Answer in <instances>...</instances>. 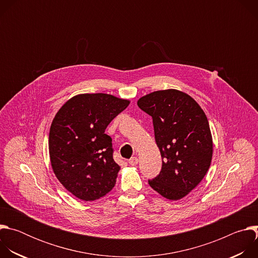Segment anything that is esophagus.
<instances>
[{
	"label": "esophagus",
	"instance_id": "34e87169",
	"mask_svg": "<svg viewBox=\"0 0 258 258\" xmlns=\"http://www.w3.org/2000/svg\"><path fill=\"white\" fill-rule=\"evenodd\" d=\"M128 163L131 164V165H136V164H138V158L135 156V157H132L130 160H128Z\"/></svg>",
	"mask_w": 258,
	"mask_h": 258
}]
</instances>
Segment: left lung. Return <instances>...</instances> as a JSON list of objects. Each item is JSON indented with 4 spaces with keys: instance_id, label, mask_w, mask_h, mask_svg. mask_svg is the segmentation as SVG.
Instances as JSON below:
<instances>
[{
    "instance_id": "obj_1",
    "label": "left lung",
    "mask_w": 258,
    "mask_h": 258,
    "mask_svg": "<svg viewBox=\"0 0 258 258\" xmlns=\"http://www.w3.org/2000/svg\"><path fill=\"white\" fill-rule=\"evenodd\" d=\"M138 106L153 118L162 157L161 171L149 180L150 187L168 200L186 197L203 179L212 159V136L203 109L174 89L147 94Z\"/></svg>"
}]
</instances>
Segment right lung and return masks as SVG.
<instances>
[{
	"label": "right lung",
	"instance_id": "right-lung-1",
	"mask_svg": "<svg viewBox=\"0 0 258 258\" xmlns=\"http://www.w3.org/2000/svg\"><path fill=\"white\" fill-rule=\"evenodd\" d=\"M113 95L80 94L56 113L49 134L52 169L73 196L94 201L113 189L120 166L114 161L107 125L128 106Z\"/></svg>",
	"mask_w": 258,
	"mask_h": 258
}]
</instances>
